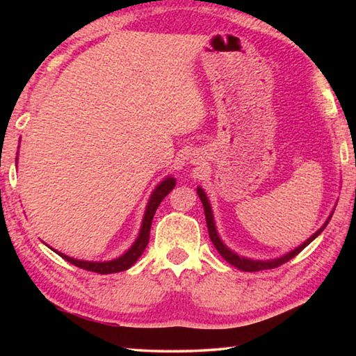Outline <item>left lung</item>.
Returning <instances> with one entry per match:
<instances>
[{"instance_id": "obj_1", "label": "left lung", "mask_w": 356, "mask_h": 356, "mask_svg": "<svg viewBox=\"0 0 356 356\" xmlns=\"http://www.w3.org/2000/svg\"><path fill=\"white\" fill-rule=\"evenodd\" d=\"M196 191H197V196L201 197V202H202V206H204V213H206L209 236H210V240H212V243H213V246L216 248V251H218L220 254L225 257V261H227L229 264L234 265V267H237L238 270H243V272H259V270L275 268V267H280V265H282V264L287 262V261H291V259L297 256L300 251H303L306 246H308L312 242V240L321 236V232L323 231L325 227H327V225L330 222L331 216H333V212H334V209L331 210V213H330V216L327 218V221L323 222V226H321V229H317V231L312 234V236L308 240H305V242L301 243V245H298L297 248L286 252V254H282L280 257L265 259V261H262V259H250V257H245V256H238L236 251H232L225 242H222L218 231H216V225H215V218H213V210H212V206H210V201H209V197L206 195V191H204L201 186H197Z\"/></svg>"}]
</instances>
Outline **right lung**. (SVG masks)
I'll list each match as a JSON object with an SVG mask.
<instances>
[{
  "instance_id": "right-lung-1",
  "label": "right lung",
  "mask_w": 356,
  "mask_h": 356,
  "mask_svg": "<svg viewBox=\"0 0 356 356\" xmlns=\"http://www.w3.org/2000/svg\"><path fill=\"white\" fill-rule=\"evenodd\" d=\"M174 186H176V179L172 176L165 177L161 182L155 186V190L150 193V197L147 201L146 210H144V216L141 221V227H140V234H138L136 240L134 245L124 252L122 256H119L116 259H111V261H104V262H97V261H81V259H74L70 256H65L64 252H59L56 250H53L56 254L61 256L65 261L76 265L83 270H88V272H95L100 275H108V273H118V272H124V270H129L131 265H134L140 256L143 254V251L146 250V246L149 243V232H150V225H152L154 215L156 207L160 206V202L163 201V197L170 193Z\"/></svg>"
}]
</instances>
